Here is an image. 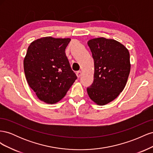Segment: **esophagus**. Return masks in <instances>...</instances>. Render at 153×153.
Wrapping results in <instances>:
<instances>
[{"mask_svg":"<svg viewBox=\"0 0 153 153\" xmlns=\"http://www.w3.org/2000/svg\"><path fill=\"white\" fill-rule=\"evenodd\" d=\"M82 75V71H78L76 72V76L78 78H79Z\"/></svg>","mask_w":153,"mask_h":153,"instance_id":"34e87169","label":"esophagus"}]
</instances>
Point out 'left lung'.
Here are the masks:
<instances>
[{
  "mask_svg": "<svg viewBox=\"0 0 153 153\" xmlns=\"http://www.w3.org/2000/svg\"><path fill=\"white\" fill-rule=\"evenodd\" d=\"M94 61L93 84L87 88L92 101L105 105L123 91L131 69L128 50L119 41L98 38L87 42Z\"/></svg>",
  "mask_w": 153,
  "mask_h": 153,
  "instance_id": "left-lung-1",
  "label": "left lung"
}]
</instances>
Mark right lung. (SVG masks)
Wrapping results in <instances>:
<instances>
[{
  "instance_id": "1",
  "label": "right lung",
  "mask_w": 153,
  "mask_h": 153,
  "mask_svg": "<svg viewBox=\"0 0 153 153\" xmlns=\"http://www.w3.org/2000/svg\"><path fill=\"white\" fill-rule=\"evenodd\" d=\"M70 41L44 37L32 41L27 49L24 60L27 82L46 103L61 101L77 78L65 53Z\"/></svg>"
}]
</instances>
